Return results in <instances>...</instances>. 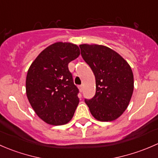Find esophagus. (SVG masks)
<instances>
[{
	"mask_svg": "<svg viewBox=\"0 0 158 158\" xmlns=\"http://www.w3.org/2000/svg\"><path fill=\"white\" fill-rule=\"evenodd\" d=\"M79 91H80V92H82V91H83V85H79Z\"/></svg>",
	"mask_w": 158,
	"mask_h": 158,
	"instance_id": "1",
	"label": "esophagus"
}]
</instances>
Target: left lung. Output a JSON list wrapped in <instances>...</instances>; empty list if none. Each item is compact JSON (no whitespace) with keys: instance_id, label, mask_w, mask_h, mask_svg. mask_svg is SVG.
I'll use <instances>...</instances> for the list:
<instances>
[{"instance_id":"8db88e82","label":"left lung","mask_w":158,"mask_h":158,"mask_svg":"<svg viewBox=\"0 0 158 158\" xmlns=\"http://www.w3.org/2000/svg\"><path fill=\"white\" fill-rule=\"evenodd\" d=\"M81 55L95 77V96L85 99L100 122H111L128 108L134 90V76L126 60L113 49L97 44H81Z\"/></svg>"}]
</instances>
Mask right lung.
Masks as SVG:
<instances>
[{"label": "right lung", "instance_id": "1", "mask_svg": "<svg viewBox=\"0 0 158 158\" xmlns=\"http://www.w3.org/2000/svg\"><path fill=\"white\" fill-rule=\"evenodd\" d=\"M79 55L76 44L57 42L44 49L28 69L27 96L36 114L49 125L68 123L79 105V89L68 64Z\"/></svg>", "mask_w": 158, "mask_h": 158}]
</instances>
